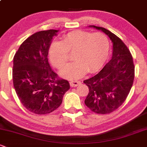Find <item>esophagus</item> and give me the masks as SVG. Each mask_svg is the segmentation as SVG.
Listing matches in <instances>:
<instances>
[{
	"label": "esophagus",
	"instance_id": "esophagus-1",
	"mask_svg": "<svg viewBox=\"0 0 147 147\" xmlns=\"http://www.w3.org/2000/svg\"><path fill=\"white\" fill-rule=\"evenodd\" d=\"M80 83H81V82L79 81V80H71V81L69 82V84H70V86H72V87L78 86Z\"/></svg>",
	"mask_w": 147,
	"mask_h": 147
}]
</instances>
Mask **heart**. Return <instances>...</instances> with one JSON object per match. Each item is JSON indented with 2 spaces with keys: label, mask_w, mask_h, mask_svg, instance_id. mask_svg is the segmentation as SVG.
I'll list each match as a JSON object with an SVG mask.
<instances>
[{
  "label": "heart",
  "mask_w": 147,
  "mask_h": 147,
  "mask_svg": "<svg viewBox=\"0 0 147 147\" xmlns=\"http://www.w3.org/2000/svg\"><path fill=\"white\" fill-rule=\"evenodd\" d=\"M110 51V43L107 36L102 32L77 30L69 32L61 42H55L49 49V58L56 68L65 67L69 61V53H74L75 60L61 72L67 79L81 77L87 71L94 72L106 63Z\"/></svg>",
  "instance_id": "obj_1"
}]
</instances>
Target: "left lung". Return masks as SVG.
Instances as JSON below:
<instances>
[{
	"label": "left lung",
	"instance_id": "1",
	"mask_svg": "<svg viewBox=\"0 0 147 147\" xmlns=\"http://www.w3.org/2000/svg\"><path fill=\"white\" fill-rule=\"evenodd\" d=\"M107 34L113 42L112 58L92 78L84 81L89 88L84 103L96 113L108 114L125 101L135 78L132 54L121 39L108 29L91 25Z\"/></svg>",
	"mask_w": 147,
	"mask_h": 147
}]
</instances>
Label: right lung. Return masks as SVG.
I'll use <instances>...</instances> for the list:
<instances>
[{"label": "right lung", "instance_id": "right-lung-1", "mask_svg": "<svg viewBox=\"0 0 147 147\" xmlns=\"http://www.w3.org/2000/svg\"><path fill=\"white\" fill-rule=\"evenodd\" d=\"M58 32H36L21 44L13 58L15 92L22 104L35 114L44 115L58 109L69 89L68 81L58 78L48 61L51 40Z\"/></svg>", "mask_w": 147, "mask_h": 147}]
</instances>
